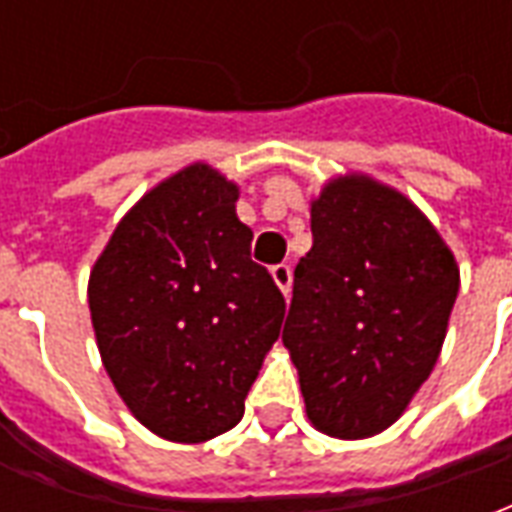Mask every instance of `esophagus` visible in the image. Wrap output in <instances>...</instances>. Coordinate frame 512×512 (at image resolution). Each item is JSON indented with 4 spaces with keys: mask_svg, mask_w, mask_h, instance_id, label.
Wrapping results in <instances>:
<instances>
[{
    "mask_svg": "<svg viewBox=\"0 0 512 512\" xmlns=\"http://www.w3.org/2000/svg\"><path fill=\"white\" fill-rule=\"evenodd\" d=\"M271 277H274V282H277V288L288 296L290 285H293V271H290L288 263H279V266L271 268Z\"/></svg>",
    "mask_w": 512,
    "mask_h": 512,
    "instance_id": "obj_1",
    "label": "esophagus"
}]
</instances>
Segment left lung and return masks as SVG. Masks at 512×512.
I'll list each match as a JSON object with an SVG mask.
<instances>
[{
    "label": "left lung",
    "mask_w": 512,
    "mask_h": 512,
    "mask_svg": "<svg viewBox=\"0 0 512 512\" xmlns=\"http://www.w3.org/2000/svg\"><path fill=\"white\" fill-rule=\"evenodd\" d=\"M310 224L282 343L312 425L367 439L406 411L436 367L461 274L428 216L367 175L329 180Z\"/></svg>",
    "instance_id": "obj_1"
}]
</instances>
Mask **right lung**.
Segmentation results:
<instances>
[{"label":"right lung","instance_id":"add662e5","mask_svg":"<svg viewBox=\"0 0 512 512\" xmlns=\"http://www.w3.org/2000/svg\"><path fill=\"white\" fill-rule=\"evenodd\" d=\"M238 186L208 164L161 180L120 219L87 285L117 395L147 430L200 444L244 417L285 299L235 216Z\"/></svg>","mask_w":512,"mask_h":512}]
</instances>
